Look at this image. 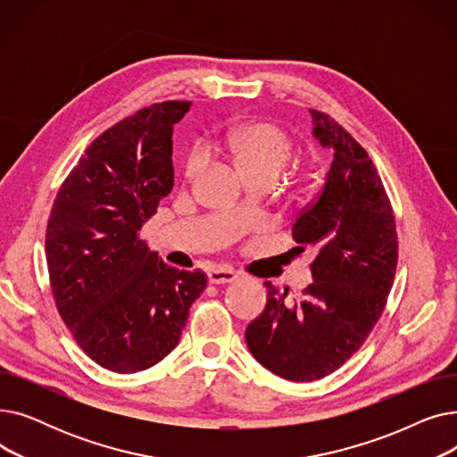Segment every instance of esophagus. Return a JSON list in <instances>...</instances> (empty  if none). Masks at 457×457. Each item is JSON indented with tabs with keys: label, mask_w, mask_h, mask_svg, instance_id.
Here are the masks:
<instances>
[{
	"label": "esophagus",
	"mask_w": 457,
	"mask_h": 457,
	"mask_svg": "<svg viewBox=\"0 0 457 457\" xmlns=\"http://www.w3.org/2000/svg\"><path fill=\"white\" fill-rule=\"evenodd\" d=\"M209 281L211 283H216V285H222V283H231L235 281L238 276L237 272H233L231 269H226V267H214L209 270Z\"/></svg>",
	"instance_id": "1"
}]
</instances>
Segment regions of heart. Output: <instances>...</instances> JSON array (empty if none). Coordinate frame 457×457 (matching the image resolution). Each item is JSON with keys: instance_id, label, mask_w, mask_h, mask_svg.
I'll return each mask as SVG.
<instances>
[{"instance_id": "b5f03b06", "label": "heart", "mask_w": 457, "mask_h": 457, "mask_svg": "<svg viewBox=\"0 0 457 457\" xmlns=\"http://www.w3.org/2000/svg\"><path fill=\"white\" fill-rule=\"evenodd\" d=\"M222 148L245 178L265 176L274 181L291 161L295 144L279 126L259 120L226 131ZM202 168L204 154L195 150L185 162V176L195 178Z\"/></svg>"}]
</instances>
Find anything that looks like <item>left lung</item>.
Wrapping results in <instances>:
<instances>
[{
    "label": "left lung",
    "mask_w": 457,
    "mask_h": 457,
    "mask_svg": "<svg viewBox=\"0 0 457 457\" xmlns=\"http://www.w3.org/2000/svg\"><path fill=\"white\" fill-rule=\"evenodd\" d=\"M311 116L333 161L322 192L293 226L300 246L291 252L315 253L313 283L291 303L289 289L265 281V311L246 328L252 355L289 381L320 379L361 348L386 309L398 262L395 214L372 159L331 116L315 109Z\"/></svg>",
    "instance_id": "1"
}]
</instances>
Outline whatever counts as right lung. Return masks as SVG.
<instances>
[{
    "label": "right lung",
    "mask_w": 457,
    "mask_h": 457,
    "mask_svg": "<svg viewBox=\"0 0 457 457\" xmlns=\"http://www.w3.org/2000/svg\"><path fill=\"white\" fill-rule=\"evenodd\" d=\"M190 102L144 107L104 131L61 185L46 261L61 319L100 367L133 374L170 353L207 274L168 267L138 237L174 187L172 131Z\"/></svg>",
    "instance_id": "1"
}]
</instances>
